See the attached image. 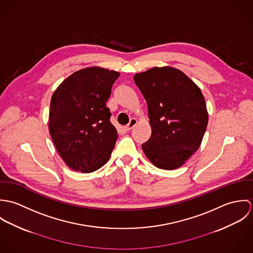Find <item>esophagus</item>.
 Instances as JSON below:
<instances>
[{"instance_id":"esophagus-1","label":"esophagus","mask_w":253,"mask_h":253,"mask_svg":"<svg viewBox=\"0 0 253 253\" xmlns=\"http://www.w3.org/2000/svg\"><path fill=\"white\" fill-rule=\"evenodd\" d=\"M137 124V120L135 119V118H132V119H130V121H129V123L125 126V128H126V130H130L131 128H133L134 126H135V125Z\"/></svg>"}]
</instances>
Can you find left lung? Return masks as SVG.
<instances>
[{
  "instance_id": "obj_1",
  "label": "left lung",
  "mask_w": 253,
  "mask_h": 253,
  "mask_svg": "<svg viewBox=\"0 0 253 253\" xmlns=\"http://www.w3.org/2000/svg\"><path fill=\"white\" fill-rule=\"evenodd\" d=\"M144 96L152 133L142 150L157 168L176 169L200 148L209 114L201 88L184 73L169 66L135 74Z\"/></svg>"
}]
</instances>
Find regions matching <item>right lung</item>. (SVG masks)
Wrapping results in <instances>:
<instances>
[{
    "mask_svg": "<svg viewBox=\"0 0 253 253\" xmlns=\"http://www.w3.org/2000/svg\"><path fill=\"white\" fill-rule=\"evenodd\" d=\"M120 73L87 67L73 73L54 90L48 129L58 154L75 171L89 173L110 159L118 139L106 102Z\"/></svg>",
    "mask_w": 253,
    "mask_h": 253,
    "instance_id": "1",
    "label": "right lung"
}]
</instances>
